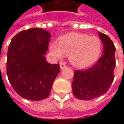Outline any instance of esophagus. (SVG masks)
Returning a JSON list of instances; mask_svg holds the SVG:
<instances>
[{"instance_id": "1", "label": "esophagus", "mask_w": 124, "mask_h": 124, "mask_svg": "<svg viewBox=\"0 0 124 124\" xmlns=\"http://www.w3.org/2000/svg\"><path fill=\"white\" fill-rule=\"evenodd\" d=\"M60 68H61V69H63L65 68H66V65L63 62H61L60 63Z\"/></svg>"}]
</instances>
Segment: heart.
<instances>
[{
    "mask_svg": "<svg viewBox=\"0 0 124 124\" xmlns=\"http://www.w3.org/2000/svg\"><path fill=\"white\" fill-rule=\"evenodd\" d=\"M52 55L57 59L69 56L74 67L84 68L93 64L102 51V43L97 36L85 34L70 33L59 39V43L52 42L49 46Z\"/></svg>",
    "mask_w": 124,
    "mask_h": 124,
    "instance_id": "b5f03b06",
    "label": "heart"
}]
</instances>
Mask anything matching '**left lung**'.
<instances>
[{
  "label": "left lung",
  "mask_w": 124,
  "mask_h": 124,
  "mask_svg": "<svg viewBox=\"0 0 124 124\" xmlns=\"http://www.w3.org/2000/svg\"><path fill=\"white\" fill-rule=\"evenodd\" d=\"M103 44V56L93 67L75 70L72 83L73 94L79 99L90 100L107 93L114 80L116 48L108 36L99 31Z\"/></svg>",
  "instance_id": "left-lung-1"
}]
</instances>
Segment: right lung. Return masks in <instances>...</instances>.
<instances>
[{
	"instance_id": "right-lung-1",
	"label": "right lung",
	"mask_w": 124,
	"mask_h": 124,
	"mask_svg": "<svg viewBox=\"0 0 124 124\" xmlns=\"http://www.w3.org/2000/svg\"><path fill=\"white\" fill-rule=\"evenodd\" d=\"M50 37L45 30L31 28L18 33L9 45L7 77L24 99L40 101L47 97L59 73V65L50 64L45 59Z\"/></svg>"
}]
</instances>
